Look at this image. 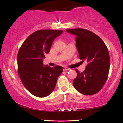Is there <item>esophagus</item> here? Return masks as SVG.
Returning <instances> with one entry per match:
<instances>
[{"mask_svg": "<svg viewBox=\"0 0 123 123\" xmlns=\"http://www.w3.org/2000/svg\"><path fill=\"white\" fill-rule=\"evenodd\" d=\"M70 70V69L68 68H66V67L63 68V70H64V71H66V70Z\"/></svg>", "mask_w": 123, "mask_h": 123, "instance_id": "esophagus-1", "label": "esophagus"}]
</instances>
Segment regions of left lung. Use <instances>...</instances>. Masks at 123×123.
Masks as SVG:
<instances>
[{"instance_id": "8db88e82", "label": "left lung", "mask_w": 123, "mask_h": 123, "mask_svg": "<svg viewBox=\"0 0 123 123\" xmlns=\"http://www.w3.org/2000/svg\"><path fill=\"white\" fill-rule=\"evenodd\" d=\"M66 31L76 36L80 59L88 63L83 72L75 70L77 77L73 80V86L84 95L95 94L102 89L108 79L110 68L108 48L98 35L87 29L76 28Z\"/></svg>"}]
</instances>
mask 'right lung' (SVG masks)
<instances>
[{
	"label": "right lung",
	"instance_id": "add662e5",
	"mask_svg": "<svg viewBox=\"0 0 123 123\" xmlns=\"http://www.w3.org/2000/svg\"><path fill=\"white\" fill-rule=\"evenodd\" d=\"M62 32L51 29L36 31L24 41L18 51V74L24 87L36 97L43 98L50 95L63 72L62 66L50 68L43 63L54 39Z\"/></svg>",
	"mask_w": 123,
	"mask_h": 123
}]
</instances>
